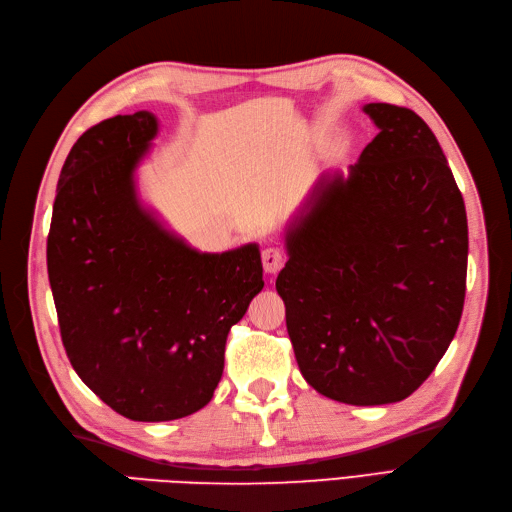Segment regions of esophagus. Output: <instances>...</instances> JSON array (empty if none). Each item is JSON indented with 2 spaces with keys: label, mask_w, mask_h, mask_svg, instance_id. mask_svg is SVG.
I'll return each instance as SVG.
<instances>
[{
  "label": "esophagus",
  "mask_w": 512,
  "mask_h": 512,
  "mask_svg": "<svg viewBox=\"0 0 512 512\" xmlns=\"http://www.w3.org/2000/svg\"><path fill=\"white\" fill-rule=\"evenodd\" d=\"M284 265V252L280 247H265L262 250V267L267 273H277Z\"/></svg>",
  "instance_id": "34e87169"
}]
</instances>
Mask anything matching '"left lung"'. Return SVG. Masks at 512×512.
Segmentation results:
<instances>
[{
  "label": "left lung",
  "mask_w": 512,
  "mask_h": 512,
  "mask_svg": "<svg viewBox=\"0 0 512 512\" xmlns=\"http://www.w3.org/2000/svg\"><path fill=\"white\" fill-rule=\"evenodd\" d=\"M378 134L348 173H324L286 230L275 288L307 384L350 406L421 386L466 299L468 220L438 138L410 108L374 102Z\"/></svg>",
  "instance_id": "left-lung-1"
}]
</instances>
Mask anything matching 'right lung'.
I'll return each mask as SVG.
<instances>
[{
	"label": "right lung",
	"mask_w": 512,
	"mask_h": 512,
	"mask_svg": "<svg viewBox=\"0 0 512 512\" xmlns=\"http://www.w3.org/2000/svg\"><path fill=\"white\" fill-rule=\"evenodd\" d=\"M156 134L149 111L89 128L61 168L46 241L74 371L106 406L143 423L209 404L228 331L265 286L256 243L200 254L141 205L134 173Z\"/></svg>",
	"instance_id": "1"
}]
</instances>
